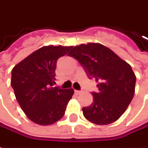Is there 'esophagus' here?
<instances>
[{"label": "esophagus", "mask_w": 148, "mask_h": 148, "mask_svg": "<svg viewBox=\"0 0 148 148\" xmlns=\"http://www.w3.org/2000/svg\"><path fill=\"white\" fill-rule=\"evenodd\" d=\"M74 92H75V94H76V95H79L82 91L81 90H74Z\"/></svg>", "instance_id": "esophagus-1"}]
</instances>
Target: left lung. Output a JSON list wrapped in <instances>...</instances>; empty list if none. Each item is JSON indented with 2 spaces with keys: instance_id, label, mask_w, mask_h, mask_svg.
<instances>
[{
  "instance_id": "left-lung-1",
  "label": "left lung",
  "mask_w": 148,
  "mask_h": 148,
  "mask_svg": "<svg viewBox=\"0 0 148 148\" xmlns=\"http://www.w3.org/2000/svg\"><path fill=\"white\" fill-rule=\"evenodd\" d=\"M69 56L77 59L88 77H95L99 92L91 105L83 107L84 117L97 125H107L124 113L135 95L136 77L132 66L100 43L76 45Z\"/></svg>"
}]
</instances>
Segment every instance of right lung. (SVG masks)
<instances>
[{
    "label": "right lung",
    "mask_w": 148,
    "mask_h": 148,
    "mask_svg": "<svg viewBox=\"0 0 148 148\" xmlns=\"http://www.w3.org/2000/svg\"><path fill=\"white\" fill-rule=\"evenodd\" d=\"M73 46L47 45L33 52L12 70L11 86L24 113L42 126L63 117L74 90L53 86L57 61Z\"/></svg>",
    "instance_id": "1"
}]
</instances>
